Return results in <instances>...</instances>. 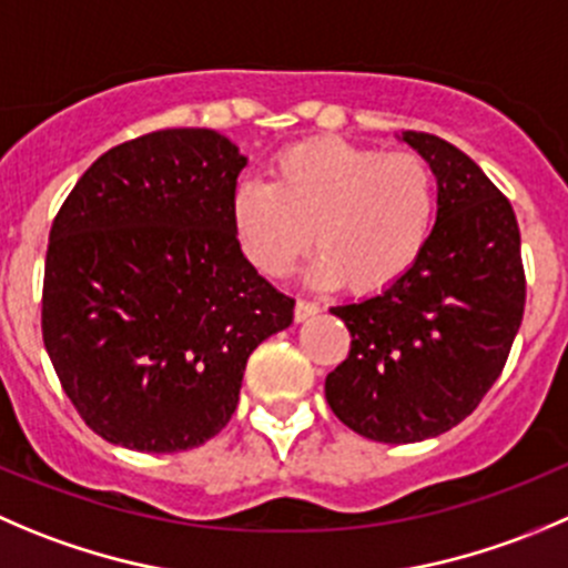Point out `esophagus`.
I'll use <instances>...</instances> for the list:
<instances>
[{
  "instance_id": "esophagus-1",
  "label": "esophagus",
  "mask_w": 568,
  "mask_h": 568,
  "mask_svg": "<svg viewBox=\"0 0 568 568\" xmlns=\"http://www.w3.org/2000/svg\"><path fill=\"white\" fill-rule=\"evenodd\" d=\"M318 311H322V307H318V302H311V300H296L294 318H296V322H307V318L316 316Z\"/></svg>"
}]
</instances>
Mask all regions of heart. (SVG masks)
<instances>
[{
  "label": "heart",
  "instance_id": "heart-1",
  "mask_svg": "<svg viewBox=\"0 0 568 568\" xmlns=\"http://www.w3.org/2000/svg\"><path fill=\"white\" fill-rule=\"evenodd\" d=\"M436 207V174L416 152L318 138L285 150L272 183H239L230 227L246 263L266 277L288 274L313 239L311 283L379 294L416 266Z\"/></svg>",
  "mask_w": 568,
  "mask_h": 568
}]
</instances>
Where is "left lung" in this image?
Segmentation results:
<instances>
[{
  "label": "left lung",
  "instance_id": "obj_1",
  "mask_svg": "<svg viewBox=\"0 0 568 568\" xmlns=\"http://www.w3.org/2000/svg\"><path fill=\"white\" fill-rule=\"evenodd\" d=\"M396 138L436 174V224L399 283L333 307L352 346L324 396L357 436L416 444L453 430L497 383L525 313V268L514 207L483 169L438 135Z\"/></svg>",
  "mask_w": 568,
  "mask_h": 568
}]
</instances>
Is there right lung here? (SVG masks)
<instances>
[{
	"label": "right lung",
	"instance_id": "obj_1",
	"mask_svg": "<svg viewBox=\"0 0 568 568\" xmlns=\"http://www.w3.org/2000/svg\"><path fill=\"white\" fill-rule=\"evenodd\" d=\"M246 158L216 130L150 132L104 152L49 233L43 344L93 433L183 453L239 405L261 341L294 300L246 263L230 200Z\"/></svg>",
	"mask_w": 568,
	"mask_h": 568
}]
</instances>
